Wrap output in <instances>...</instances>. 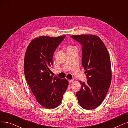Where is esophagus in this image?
I'll list each match as a JSON object with an SVG mask.
<instances>
[{
    "mask_svg": "<svg viewBox=\"0 0 128 128\" xmlns=\"http://www.w3.org/2000/svg\"><path fill=\"white\" fill-rule=\"evenodd\" d=\"M74 82V80H68V82H69L70 83H72V82Z\"/></svg>",
    "mask_w": 128,
    "mask_h": 128,
    "instance_id": "esophagus-1",
    "label": "esophagus"
}]
</instances>
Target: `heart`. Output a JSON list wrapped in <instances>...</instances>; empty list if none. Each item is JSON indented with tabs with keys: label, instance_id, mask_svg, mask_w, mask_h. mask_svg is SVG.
Here are the masks:
<instances>
[{
	"label": "heart",
	"instance_id": "obj_1",
	"mask_svg": "<svg viewBox=\"0 0 128 128\" xmlns=\"http://www.w3.org/2000/svg\"><path fill=\"white\" fill-rule=\"evenodd\" d=\"M70 47H72V46H70Z\"/></svg>",
	"mask_w": 128,
	"mask_h": 128
}]
</instances>
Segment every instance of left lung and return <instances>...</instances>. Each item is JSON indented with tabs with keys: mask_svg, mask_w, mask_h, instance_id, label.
Returning a JSON list of instances; mask_svg holds the SVG:
<instances>
[{
	"mask_svg": "<svg viewBox=\"0 0 128 128\" xmlns=\"http://www.w3.org/2000/svg\"><path fill=\"white\" fill-rule=\"evenodd\" d=\"M82 47V66L86 73L87 83L82 82L76 93L80 106L91 110L101 105L111 85L112 70L110 57L106 45L96 35H72Z\"/></svg>",
	"mask_w": 128,
	"mask_h": 128,
	"instance_id": "1",
	"label": "left lung"
}]
</instances>
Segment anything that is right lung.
Instances as JSON below:
<instances>
[{
    "instance_id": "add662e5",
    "label": "right lung",
    "mask_w": 128,
    "mask_h": 128,
    "mask_svg": "<svg viewBox=\"0 0 128 128\" xmlns=\"http://www.w3.org/2000/svg\"><path fill=\"white\" fill-rule=\"evenodd\" d=\"M65 36L36 37L26 51L24 68L26 81L37 101L48 109L60 106L69 84L65 78L50 76V70L54 52Z\"/></svg>"
}]
</instances>
